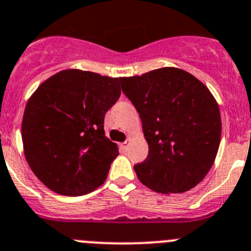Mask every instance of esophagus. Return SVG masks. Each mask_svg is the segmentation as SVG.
Instances as JSON below:
<instances>
[{
  "instance_id": "34e87169",
  "label": "esophagus",
  "mask_w": 251,
  "mask_h": 251,
  "mask_svg": "<svg viewBox=\"0 0 251 251\" xmlns=\"http://www.w3.org/2000/svg\"><path fill=\"white\" fill-rule=\"evenodd\" d=\"M120 148L123 151H127V148H128V141H125V142H123L120 145Z\"/></svg>"
}]
</instances>
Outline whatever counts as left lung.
<instances>
[{"instance_id": "obj_1", "label": "left lung", "mask_w": 251, "mask_h": 251, "mask_svg": "<svg viewBox=\"0 0 251 251\" xmlns=\"http://www.w3.org/2000/svg\"><path fill=\"white\" fill-rule=\"evenodd\" d=\"M140 114L148 155L135 165L142 184L157 193L179 194L199 184L221 142L218 104L207 87L175 67L120 78Z\"/></svg>"}]
</instances>
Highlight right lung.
Listing matches in <instances>:
<instances>
[{"label": "right lung", "instance_id": "add662e5", "mask_svg": "<svg viewBox=\"0 0 251 251\" xmlns=\"http://www.w3.org/2000/svg\"><path fill=\"white\" fill-rule=\"evenodd\" d=\"M120 78L66 70L39 86L24 110L22 140L29 167L50 190L81 196L105 181L118 146L104 132L120 98Z\"/></svg>", "mask_w": 251, "mask_h": 251}]
</instances>
